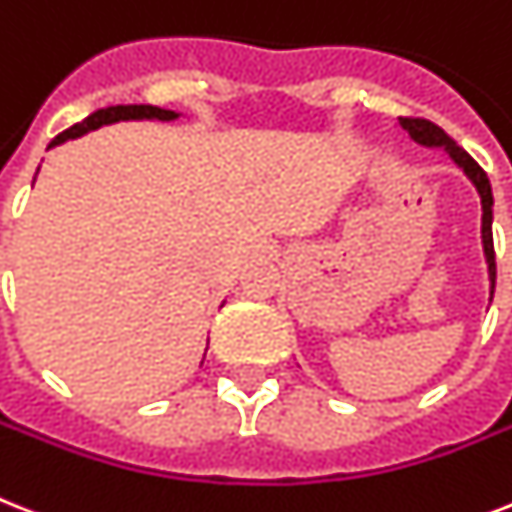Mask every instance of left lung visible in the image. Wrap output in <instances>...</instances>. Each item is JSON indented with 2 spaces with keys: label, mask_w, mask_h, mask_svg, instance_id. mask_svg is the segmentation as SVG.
<instances>
[{
  "label": "left lung",
  "mask_w": 512,
  "mask_h": 512,
  "mask_svg": "<svg viewBox=\"0 0 512 512\" xmlns=\"http://www.w3.org/2000/svg\"><path fill=\"white\" fill-rule=\"evenodd\" d=\"M400 126L405 128L410 139L415 144H421V147L429 149H444L447 157H450L460 170H463V176L468 178L476 189L481 199V247H484V260H486V273H489V302L494 297V281H497V265H494V239H492V220H494V197H492V184H489V178H486L484 170L479 168V162L473 160L463 147L455 144V139L444 134L442 128L434 126L431 120H421V118H400Z\"/></svg>",
  "instance_id": "8db88e82"
}]
</instances>
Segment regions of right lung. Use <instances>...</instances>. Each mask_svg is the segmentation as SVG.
<instances>
[{
    "instance_id": "add662e5",
    "label": "right lung",
    "mask_w": 512,
    "mask_h": 512,
    "mask_svg": "<svg viewBox=\"0 0 512 512\" xmlns=\"http://www.w3.org/2000/svg\"><path fill=\"white\" fill-rule=\"evenodd\" d=\"M184 118L181 112L173 110H162V107L155 105H115V107H105V110L91 112L89 118L76 123V126H70L68 131H62L60 136H54L49 141V147H60L68 139H81L83 134H89V131H97L102 126H112V123H120V120H162V123H170V120ZM39 173V170H36ZM36 181V178H33Z\"/></svg>"
}]
</instances>
